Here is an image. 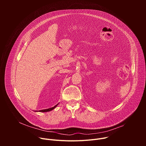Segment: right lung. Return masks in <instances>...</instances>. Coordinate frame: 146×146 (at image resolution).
<instances>
[{
    "label": "right lung",
    "instance_id": "obj_1",
    "mask_svg": "<svg viewBox=\"0 0 146 146\" xmlns=\"http://www.w3.org/2000/svg\"><path fill=\"white\" fill-rule=\"evenodd\" d=\"M58 104H57L56 105H55V106L51 108H49V109H44V110H38L40 112H47V111H51L52 110L54 109L57 106H58Z\"/></svg>",
    "mask_w": 146,
    "mask_h": 146
}]
</instances>
